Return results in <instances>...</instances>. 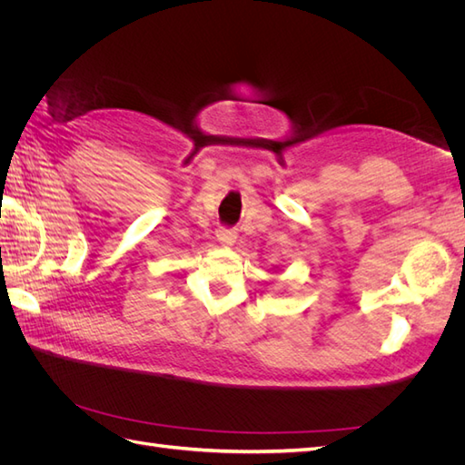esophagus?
Instances as JSON below:
<instances>
[{"label": "esophagus", "instance_id": "34e87169", "mask_svg": "<svg viewBox=\"0 0 465 465\" xmlns=\"http://www.w3.org/2000/svg\"><path fill=\"white\" fill-rule=\"evenodd\" d=\"M217 238H219V242H221V244H224V246H231V244L236 241V231H234V229L223 227V229H219V231H217Z\"/></svg>", "mask_w": 465, "mask_h": 465}]
</instances>
